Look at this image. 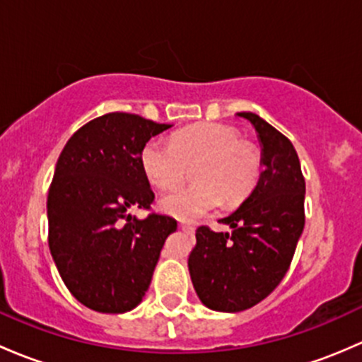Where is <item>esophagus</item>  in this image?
I'll return each mask as SVG.
<instances>
[{
	"mask_svg": "<svg viewBox=\"0 0 362 362\" xmlns=\"http://www.w3.org/2000/svg\"><path fill=\"white\" fill-rule=\"evenodd\" d=\"M181 228L185 230V232L188 233V235H193V233H195V226H193V225H188V223H182Z\"/></svg>",
	"mask_w": 362,
	"mask_h": 362,
	"instance_id": "1",
	"label": "esophagus"
}]
</instances>
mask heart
Listing matches in <instances>:
<instances>
[{"label": "heart", "mask_w": 362, "mask_h": 362, "mask_svg": "<svg viewBox=\"0 0 362 362\" xmlns=\"http://www.w3.org/2000/svg\"><path fill=\"white\" fill-rule=\"evenodd\" d=\"M146 180L158 189H170L188 176L193 182L174 189L160 200V209L180 219L206 214L221 200L233 206L255 188L259 174V153L249 141L240 139L233 127L197 124L181 129L165 144L150 139L139 155Z\"/></svg>", "instance_id": "obj_1"}]
</instances>
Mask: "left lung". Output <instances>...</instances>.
I'll return each instance as SVG.
<instances>
[{
  "instance_id": "left-lung-1",
  "label": "left lung",
  "mask_w": 362,
  "mask_h": 362,
  "mask_svg": "<svg viewBox=\"0 0 362 362\" xmlns=\"http://www.w3.org/2000/svg\"><path fill=\"white\" fill-rule=\"evenodd\" d=\"M264 170L242 206L219 219L232 232L199 226L188 258L193 288L211 310L240 312L264 300L284 279L305 226V177L293 143L255 113Z\"/></svg>"
}]
</instances>
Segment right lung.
I'll list each match as a JSON object with an SVG mask.
<instances>
[{"label": "right lung", "instance_id": "1", "mask_svg": "<svg viewBox=\"0 0 362 362\" xmlns=\"http://www.w3.org/2000/svg\"><path fill=\"white\" fill-rule=\"evenodd\" d=\"M169 124L106 113L76 130L48 189V245L69 293L103 314H124L150 288L160 251L176 219L150 212L155 200L141 167L144 144Z\"/></svg>", "mask_w": 362, "mask_h": 362}]
</instances>
